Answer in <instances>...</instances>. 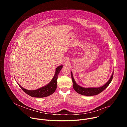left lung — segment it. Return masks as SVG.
<instances>
[{
	"label": "left lung",
	"mask_w": 127,
	"mask_h": 127,
	"mask_svg": "<svg viewBox=\"0 0 127 127\" xmlns=\"http://www.w3.org/2000/svg\"><path fill=\"white\" fill-rule=\"evenodd\" d=\"M71 78L72 80V82H73V87L74 89L75 90L76 92L78 94L83 95H86V96H93L97 95L100 93H101L103 90H104L111 82L114 75V72H113V74L110 78V79L108 80L104 85L100 87H90V88H85L82 87L79 85H78L75 81L74 80L73 74H72V72H71Z\"/></svg>",
	"instance_id": "8db88e82"
}]
</instances>
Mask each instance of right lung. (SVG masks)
Returning <instances> with one entry per match:
<instances>
[{"mask_svg":"<svg viewBox=\"0 0 127 127\" xmlns=\"http://www.w3.org/2000/svg\"><path fill=\"white\" fill-rule=\"evenodd\" d=\"M62 67L63 66L61 65L58 66L56 69L55 75H54L51 82L48 84L43 87L34 90H30L25 89L21 85H20L19 84V85L25 93H26L31 96L34 97H45L48 96L53 94L56 89L58 76Z\"/></svg>","mask_w":127,"mask_h":127,"instance_id":"right-lung-1","label":"right lung"}]
</instances>
